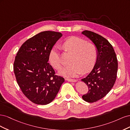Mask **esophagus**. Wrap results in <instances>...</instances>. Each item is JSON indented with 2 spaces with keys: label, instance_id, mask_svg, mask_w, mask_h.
<instances>
[{
  "label": "esophagus",
  "instance_id": "obj_1",
  "mask_svg": "<svg viewBox=\"0 0 130 130\" xmlns=\"http://www.w3.org/2000/svg\"><path fill=\"white\" fill-rule=\"evenodd\" d=\"M65 80L66 81H68L69 82H76L77 81L75 79H74V78H66Z\"/></svg>",
  "mask_w": 130,
  "mask_h": 130
}]
</instances>
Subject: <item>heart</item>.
I'll use <instances>...</instances> for the list:
<instances>
[{
  "label": "heart",
  "mask_w": 130,
  "mask_h": 130,
  "mask_svg": "<svg viewBox=\"0 0 130 130\" xmlns=\"http://www.w3.org/2000/svg\"><path fill=\"white\" fill-rule=\"evenodd\" d=\"M61 48L64 52L73 54L70 61L72 64L60 70V74L62 75L74 77L81 73H87L93 68L98 57V49L94 43L87 42L83 38L73 36L63 42ZM49 61L55 69L61 68L60 53L56 48H53L50 51Z\"/></svg>",
  "instance_id": "obj_1"
}]
</instances>
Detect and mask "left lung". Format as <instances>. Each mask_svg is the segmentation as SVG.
<instances>
[{"label": "left lung", "mask_w": 130, "mask_h": 130, "mask_svg": "<svg viewBox=\"0 0 130 130\" xmlns=\"http://www.w3.org/2000/svg\"><path fill=\"white\" fill-rule=\"evenodd\" d=\"M82 34L88 37L98 49L97 60L93 70L81 80L88 87L82 99L94 103L107 95L113 87L117 78L118 60L112 45L106 38L90 31L85 30Z\"/></svg>", "instance_id": "8db88e82"}]
</instances>
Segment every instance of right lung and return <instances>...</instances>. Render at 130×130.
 Listing matches in <instances>:
<instances>
[{
	"instance_id": "1",
	"label": "right lung",
	"mask_w": 130,
	"mask_h": 130,
	"mask_svg": "<svg viewBox=\"0 0 130 130\" xmlns=\"http://www.w3.org/2000/svg\"><path fill=\"white\" fill-rule=\"evenodd\" d=\"M62 36L55 31L41 32L23 43L15 57L13 70L17 84L25 96L36 104L50 103L64 81L48 62L51 50Z\"/></svg>"
}]
</instances>
